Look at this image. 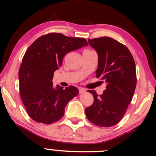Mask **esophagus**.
<instances>
[{
  "instance_id": "esophagus-1",
  "label": "esophagus",
  "mask_w": 156,
  "mask_h": 156,
  "mask_svg": "<svg viewBox=\"0 0 156 156\" xmlns=\"http://www.w3.org/2000/svg\"><path fill=\"white\" fill-rule=\"evenodd\" d=\"M85 92H86V89H85V88H79V94H83Z\"/></svg>"
}]
</instances>
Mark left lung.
I'll return each mask as SVG.
<instances>
[{"instance_id": "1", "label": "left lung", "mask_w": 156, "mask_h": 156, "mask_svg": "<svg viewBox=\"0 0 156 156\" xmlns=\"http://www.w3.org/2000/svg\"><path fill=\"white\" fill-rule=\"evenodd\" d=\"M88 41L98 53L96 77L107 85L101 96L88 90L94 96V103L85 113L95 125L109 127L122 119L133 99L137 83L135 60L127 47L111 37Z\"/></svg>"}]
</instances>
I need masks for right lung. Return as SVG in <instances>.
<instances>
[{
	"label": "right lung",
	"mask_w": 156,
	"mask_h": 156,
	"mask_svg": "<svg viewBox=\"0 0 156 156\" xmlns=\"http://www.w3.org/2000/svg\"><path fill=\"white\" fill-rule=\"evenodd\" d=\"M87 45L83 38L50 33L27 49L19 71V91L27 113L35 122L47 125L63 117L67 104L78 90L73 86L54 88L53 75L67 53Z\"/></svg>",
	"instance_id": "right-lung-1"
}]
</instances>
